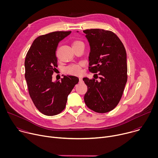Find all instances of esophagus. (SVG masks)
<instances>
[{"label": "esophagus", "mask_w": 158, "mask_h": 158, "mask_svg": "<svg viewBox=\"0 0 158 158\" xmlns=\"http://www.w3.org/2000/svg\"><path fill=\"white\" fill-rule=\"evenodd\" d=\"M79 79V82H82V77H80Z\"/></svg>", "instance_id": "34e87169"}]
</instances>
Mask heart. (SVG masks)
Masks as SVG:
<instances>
[{
	"label": "heart",
	"instance_id": "b5f03b06",
	"mask_svg": "<svg viewBox=\"0 0 158 158\" xmlns=\"http://www.w3.org/2000/svg\"><path fill=\"white\" fill-rule=\"evenodd\" d=\"M83 44L82 42H81L79 40H75L73 42L72 44V46L73 48H76L79 45ZM82 65V63H80L79 64H73L71 65L68 67H67L65 69V71L67 73L70 74H73V75H79L81 73V66Z\"/></svg>",
	"mask_w": 158,
	"mask_h": 158
}]
</instances>
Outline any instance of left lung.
I'll return each instance as SVG.
<instances>
[{
	"instance_id": "left-lung-1",
	"label": "left lung",
	"mask_w": 158,
	"mask_h": 158,
	"mask_svg": "<svg viewBox=\"0 0 158 158\" xmlns=\"http://www.w3.org/2000/svg\"><path fill=\"white\" fill-rule=\"evenodd\" d=\"M83 32L90 46L89 70L100 76L99 81L83 78L87 86L84 102L90 109L105 113L114 109L123 96L127 79L126 51L111 31L92 29Z\"/></svg>"
}]
</instances>
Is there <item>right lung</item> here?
I'll return each instance as SVG.
<instances>
[{
    "mask_svg": "<svg viewBox=\"0 0 158 158\" xmlns=\"http://www.w3.org/2000/svg\"><path fill=\"white\" fill-rule=\"evenodd\" d=\"M71 31H56L40 35L33 42L25 59V78L29 95L37 109L44 115L55 116L65 107L68 95L79 82L74 76H64L52 81L57 67L56 52L59 42Z\"/></svg>",
    "mask_w": 158,
    "mask_h": 158,
    "instance_id": "add662e5",
    "label": "right lung"
}]
</instances>
